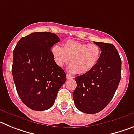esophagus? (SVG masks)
Wrapping results in <instances>:
<instances>
[{
  "instance_id": "34e87169",
  "label": "esophagus",
  "mask_w": 134,
  "mask_h": 134,
  "mask_svg": "<svg viewBox=\"0 0 134 134\" xmlns=\"http://www.w3.org/2000/svg\"><path fill=\"white\" fill-rule=\"evenodd\" d=\"M72 78L73 77L72 76H70V74H66V79H72Z\"/></svg>"
}]
</instances>
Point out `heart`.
<instances>
[{
  "label": "heart",
  "instance_id": "obj_1",
  "mask_svg": "<svg viewBox=\"0 0 134 134\" xmlns=\"http://www.w3.org/2000/svg\"><path fill=\"white\" fill-rule=\"evenodd\" d=\"M51 52L58 66H63L70 59L69 71L79 74H86L92 70L99 63L101 55V49L98 45L73 40L65 41L62 48L54 45Z\"/></svg>",
  "mask_w": 134,
  "mask_h": 134
}]
</instances>
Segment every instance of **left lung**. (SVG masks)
Masks as SVG:
<instances>
[{"mask_svg":"<svg viewBox=\"0 0 134 134\" xmlns=\"http://www.w3.org/2000/svg\"><path fill=\"white\" fill-rule=\"evenodd\" d=\"M101 49L99 63L89 72L75 78L73 99L79 111L94 114L111 101L121 77V60L111 43L94 41Z\"/></svg>","mask_w":134,"mask_h":134,"instance_id":"left-lung-1","label":"left lung"}]
</instances>
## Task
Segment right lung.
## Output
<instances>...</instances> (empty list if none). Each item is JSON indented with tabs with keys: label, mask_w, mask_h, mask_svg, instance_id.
Masks as SVG:
<instances>
[{
	"label": "right lung",
	"mask_w": 134,
	"mask_h": 134,
	"mask_svg": "<svg viewBox=\"0 0 134 134\" xmlns=\"http://www.w3.org/2000/svg\"><path fill=\"white\" fill-rule=\"evenodd\" d=\"M58 41L56 34L35 32L22 37L14 49V82L20 99L31 109L50 108L66 82V73L55 63L51 52Z\"/></svg>",
	"instance_id": "right-lung-1"
}]
</instances>
